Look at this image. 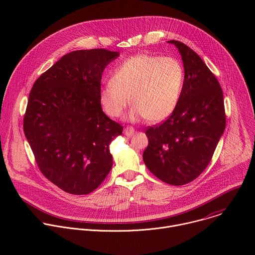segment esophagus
<instances>
[{
  "label": "esophagus",
  "instance_id": "34e87169",
  "mask_svg": "<svg viewBox=\"0 0 255 255\" xmlns=\"http://www.w3.org/2000/svg\"><path fill=\"white\" fill-rule=\"evenodd\" d=\"M134 132H135V130H134V128L131 127V126H127L126 128H124V134H125L126 136H128V137L132 136V135L134 134Z\"/></svg>",
  "mask_w": 255,
  "mask_h": 255
}]
</instances>
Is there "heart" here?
<instances>
[{
  "instance_id": "obj_1",
  "label": "heart",
  "mask_w": 255,
  "mask_h": 255,
  "mask_svg": "<svg viewBox=\"0 0 255 255\" xmlns=\"http://www.w3.org/2000/svg\"><path fill=\"white\" fill-rule=\"evenodd\" d=\"M184 85V68L173 57L150 54L132 56L118 65L111 81L100 90L104 112L120 117L129 104L133 106L128 119L141 117L157 123L167 119L177 107Z\"/></svg>"
}]
</instances>
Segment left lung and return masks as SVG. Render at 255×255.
<instances>
[{"mask_svg": "<svg viewBox=\"0 0 255 255\" xmlns=\"http://www.w3.org/2000/svg\"><path fill=\"white\" fill-rule=\"evenodd\" d=\"M174 44L184 62L185 78L177 107L159 125L148 127L143 152L147 168L160 180L183 186L210 163L226 125L223 92L202 58L189 46Z\"/></svg>", "mask_w": 255, "mask_h": 255, "instance_id": "left-lung-1", "label": "left lung"}]
</instances>
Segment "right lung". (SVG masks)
Returning a JSON list of instances; mask_svg holds the SVG:
<instances>
[{
	"label": "right lung",
	"mask_w": 255,
	"mask_h": 255,
	"mask_svg": "<svg viewBox=\"0 0 255 255\" xmlns=\"http://www.w3.org/2000/svg\"><path fill=\"white\" fill-rule=\"evenodd\" d=\"M119 52L103 48L63 55L36 80L23 128L42 174L71 195L95 191L110 172V143L123 126L102 110V74Z\"/></svg>",
	"instance_id": "add662e5"
}]
</instances>
